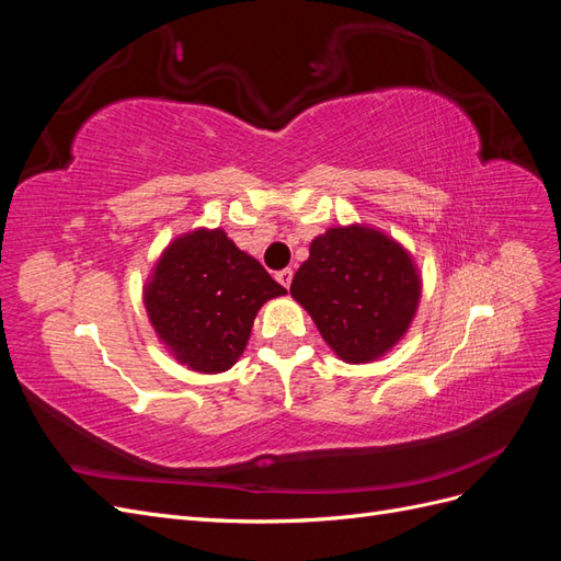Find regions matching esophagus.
Segmentation results:
<instances>
[{
  "label": "esophagus",
  "instance_id": "34e87169",
  "mask_svg": "<svg viewBox=\"0 0 561 561\" xmlns=\"http://www.w3.org/2000/svg\"><path fill=\"white\" fill-rule=\"evenodd\" d=\"M276 280L283 285V287H290L293 285V268H283L276 274Z\"/></svg>",
  "mask_w": 561,
  "mask_h": 561
}]
</instances>
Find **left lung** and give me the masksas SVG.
I'll return each instance as SVG.
<instances>
[{"label": "left lung", "mask_w": 561, "mask_h": 561, "mask_svg": "<svg viewBox=\"0 0 561 561\" xmlns=\"http://www.w3.org/2000/svg\"><path fill=\"white\" fill-rule=\"evenodd\" d=\"M325 344L351 365L375 363L410 330L421 274L388 233L348 225L316 236L290 285Z\"/></svg>", "instance_id": "left-lung-1"}]
</instances>
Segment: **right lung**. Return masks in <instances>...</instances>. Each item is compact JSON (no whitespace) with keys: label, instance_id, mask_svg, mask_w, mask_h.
Instances as JSON below:
<instances>
[{"label":"right lung","instance_id":"obj_1","mask_svg":"<svg viewBox=\"0 0 561 561\" xmlns=\"http://www.w3.org/2000/svg\"><path fill=\"white\" fill-rule=\"evenodd\" d=\"M142 295L168 353L201 375H219L241 358L254 316L285 287L225 229L201 227L161 252Z\"/></svg>","mask_w":561,"mask_h":561}]
</instances>
